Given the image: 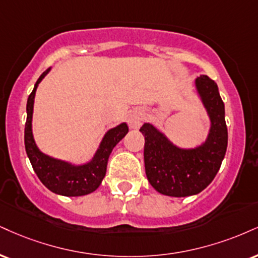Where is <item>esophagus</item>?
I'll list each match as a JSON object with an SVG mask.
<instances>
[{
    "label": "esophagus",
    "mask_w": 258,
    "mask_h": 258,
    "mask_svg": "<svg viewBox=\"0 0 258 258\" xmlns=\"http://www.w3.org/2000/svg\"><path fill=\"white\" fill-rule=\"evenodd\" d=\"M127 122H128V126L131 127V128H138L142 123L141 111L138 110L132 111V113L128 115V120H127Z\"/></svg>",
    "instance_id": "esophagus-1"
}]
</instances>
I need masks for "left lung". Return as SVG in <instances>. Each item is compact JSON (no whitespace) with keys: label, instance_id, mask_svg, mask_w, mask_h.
I'll return each instance as SVG.
<instances>
[{"label":"left lung","instance_id":"obj_1","mask_svg":"<svg viewBox=\"0 0 258 258\" xmlns=\"http://www.w3.org/2000/svg\"><path fill=\"white\" fill-rule=\"evenodd\" d=\"M196 88L212 122L209 136L201 147H175L150 123L139 130L145 136L144 163L149 182L166 196L186 197L203 191L218 174L227 149L225 104L218 85L208 76H201Z\"/></svg>","mask_w":258,"mask_h":258}]
</instances>
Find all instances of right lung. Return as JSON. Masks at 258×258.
I'll return each mask as SVG.
<instances>
[{
    "label": "right lung",
    "instance_id": "right-lung-1",
    "mask_svg": "<svg viewBox=\"0 0 258 258\" xmlns=\"http://www.w3.org/2000/svg\"><path fill=\"white\" fill-rule=\"evenodd\" d=\"M50 68L42 73V76L35 84L32 92L27 98L25 149H26V154L32 164L33 170L46 188H49L54 194L62 195V196H84V195L94 192L101 185L105 175L108 159H109L111 150L121 139L125 137L126 133L128 132V127L125 122H122L119 126L109 130L102 139L94 159L89 163L82 164V166H74V164L52 159V157L40 153L32 136V111L37 86L40 80L48 74Z\"/></svg>",
    "mask_w": 258,
    "mask_h": 258
}]
</instances>
